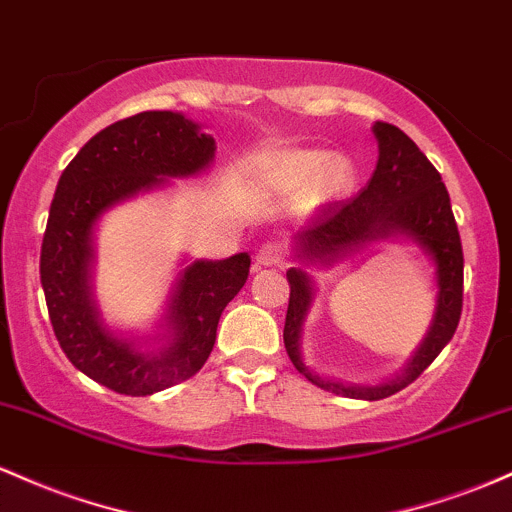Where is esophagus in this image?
Returning a JSON list of instances; mask_svg holds the SVG:
<instances>
[{
    "instance_id": "esophagus-1",
    "label": "esophagus",
    "mask_w": 512,
    "mask_h": 512,
    "mask_svg": "<svg viewBox=\"0 0 512 512\" xmlns=\"http://www.w3.org/2000/svg\"><path fill=\"white\" fill-rule=\"evenodd\" d=\"M285 258L287 249L280 241H266L256 251V263H261V266H283Z\"/></svg>"
}]
</instances>
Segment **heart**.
<instances>
[{"label":"heart","mask_w":512,"mask_h":512,"mask_svg":"<svg viewBox=\"0 0 512 512\" xmlns=\"http://www.w3.org/2000/svg\"><path fill=\"white\" fill-rule=\"evenodd\" d=\"M273 179L285 191H302L317 181L321 195H336L346 191L353 181V166L343 157L329 159V154L319 149H297L275 159Z\"/></svg>","instance_id":"b5f03b06"}]
</instances>
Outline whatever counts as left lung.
Here are the masks:
<instances>
[{
	"label": "left lung",
	"mask_w": 512,
	"mask_h": 512,
	"mask_svg": "<svg viewBox=\"0 0 512 512\" xmlns=\"http://www.w3.org/2000/svg\"><path fill=\"white\" fill-rule=\"evenodd\" d=\"M375 135L380 142V159L370 181L355 198L338 200L324 205L312 220L297 232V251L304 258L338 256L350 251L367 239L387 237V234H406L438 263V307L426 341L413 355L404 375L382 384V387H346L341 382H329L314 375L304 367L300 358V331L304 314L312 302V283L302 268L287 271L290 283V304H287L283 341L292 365L307 377L309 382L326 392L350 396V399H387L413 380L423 375V370L440 355V350L455 336L459 317H462V292H464V256L459 241L457 222L452 215L450 193L442 183L438 169L428 162L426 154L416 147V142L399 130L396 125L375 123Z\"/></svg>",
	"instance_id": "1"
}]
</instances>
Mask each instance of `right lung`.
<instances>
[{
    "label": "right lung",
    "mask_w": 512,
    "mask_h": 512,
    "mask_svg": "<svg viewBox=\"0 0 512 512\" xmlns=\"http://www.w3.org/2000/svg\"><path fill=\"white\" fill-rule=\"evenodd\" d=\"M212 157L215 140L193 120L145 111L91 137L57 181L40 249L50 324L70 363L113 392L147 396L191 380L215 346L222 312L249 278L251 258L237 254L188 266L169 312L174 341L147 355L106 331L91 302V229L118 200L157 186L164 176L195 174Z\"/></svg>",
    "instance_id": "obj_1"
}]
</instances>
